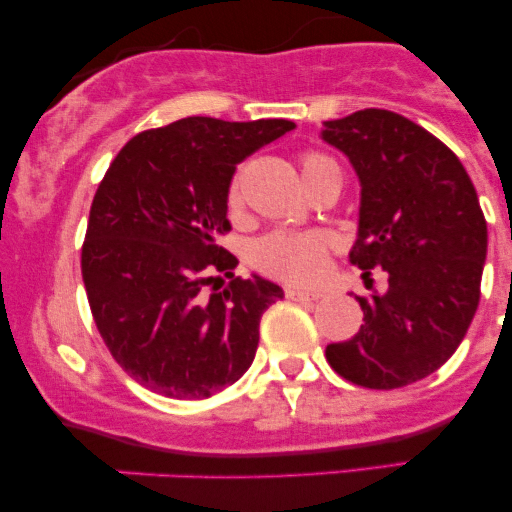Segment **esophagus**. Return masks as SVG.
<instances>
[{"instance_id":"1","label":"esophagus","mask_w":512,"mask_h":512,"mask_svg":"<svg viewBox=\"0 0 512 512\" xmlns=\"http://www.w3.org/2000/svg\"><path fill=\"white\" fill-rule=\"evenodd\" d=\"M286 298H291V301H320L322 293L301 289V286H286Z\"/></svg>"}]
</instances>
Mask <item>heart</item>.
I'll return each mask as SVG.
<instances>
[{
	"label": "heart",
	"mask_w": 512,
	"mask_h": 512,
	"mask_svg": "<svg viewBox=\"0 0 512 512\" xmlns=\"http://www.w3.org/2000/svg\"><path fill=\"white\" fill-rule=\"evenodd\" d=\"M330 158L320 154H305L303 178L313 175L315 170L330 166ZM240 202L238 185L233 182L228 190V207L236 209ZM330 238L322 233H291V231H276L257 240L252 248V262L262 269V272L279 276V279L289 281H310L325 267V255Z\"/></svg>",
	"instance_id": "1"
}]
</instances>
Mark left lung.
Returning a JSON list of instances; mask_svg holds the SVG:
<instances>
[{
    "label": "left lung",
    "instance_id": "8db88e82",
    "mask_svg": "<svg viewBox=\"0 0 512 512\" xmlns=\"http://www.w3.org/2000/svg\"><path fill=\"white\" fill-rule=\"evenodd\" d=\"M322 142L349 158L358 185L351 262L383 267L387 289L358 298L363 325L330 344V366L351 383L395 390L443 366L479 305L486 221L467 170L424 127L390 110H358L322 125Z\"/></svg>",
    "mask_w": 512,
    "mask_h": 512
}]
</instances>
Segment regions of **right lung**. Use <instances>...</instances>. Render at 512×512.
<instances>
[{
    "mask_svg": "<svg viewBox=\"0 0 512 512\" xmlns=\"http://www.w3.org/2000/svg\"><path fill=\"white\" fill-rule=\"evenodd\" d=\"M296 127L289 120L185 117L137 134L110 163L88 216L81 274L105 346L146 390L204 399L243 378L260 317L284 289L233 279L228 190L240 161Z\"/></svg>",
    "mask_w": 512,
    "mask_h": 512,
    "instance_id": "obj_1",
    "label": "right lung"
}]
</instances>
